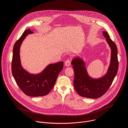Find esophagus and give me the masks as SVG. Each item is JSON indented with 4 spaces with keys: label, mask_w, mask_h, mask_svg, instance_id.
<instances>
[{
    "label": "esophagus",
    "mask_w": 128,
    "mask_h": 128,
    "mask_svg": "<svg viewBox=\"0 0 128 128\" xmlns=\"http://www.w3.org/2000/svg\"><path fill=\"white\" fill-rule=\"evenodd\" d=\"M70 64H71V61H70V60H69V59L65 61V66H67V67L69 66L70 65Z\"/></svg>",
    "instance_id": "obj_1"
}]
</instances>
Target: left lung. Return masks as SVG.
<instances>
[{
  "label": "left lung",
  "instance_id": "obj_1",
  "mask_svg": "<svg viewBox=\"0 0 128 128\" xmlns=\"http://www.w3.org/2000/svg\"><path fill=\"white\" fill-rule=\"evenodd\" d=\"M103 34L111 49L110 64L104 76L98 78H91L88 74L85 62L79 57H75L71 62L74 72V87L78 94L83 97L96 99L103 96L117 74L118 62L116 46L106 31H103Z\"/></svg>",
  "mask_w": 128,
  "mask_h": 128
}]
</instances>
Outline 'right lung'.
Listing matches in <instances>:
<instances>
[{
    "label": "right lung",
    "instance_id": "obj_1",
    "mask_svg": "<svg viewBox=\"0 0 128 128\" xmlns=\"http://www.w3.org/2000/svg\"><path fill=\"white\" fill-rule=\"evenodd\" d=\"M30 29L25 30L14 44L12 71L16 82L22 92L28 96L40 97L48 95L54 88L59 73L63 68V62L50 64L38 74H31L22 66L20 49L26 36L33 33Z\"/></svg>",
    "mask_w": 128,
    "mask_h": 128
}]
</instances>
